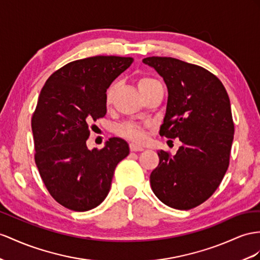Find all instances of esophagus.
I'll list each match as a JSON object with an SVG mask.
<instances>
[{
	"instance_id": "esophagus-1",
	"label": "esophagus",
	"mask_w": 260,
	"mask_h": 260,
	"mask_svg": "<svg viewBox=\"0 0 260 260\" xmlns=\"http://www.w3.org/2000/svg\"><path fill=\"white\" fill-rule=\"evenodd\" d=\"M129 149H131V151H143L144 150V148L142 147V146H139V145H136V144H129Z\"/></svg>"
}]
</instances>
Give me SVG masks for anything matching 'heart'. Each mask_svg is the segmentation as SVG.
<instances>
[{"label":"heart","instance_id":"obj_1","mask_svg":"<svg viewBox=\"0 0 260 260\" xmlns=\"http://www.w3.org/2000/svg\"><path fill=\"white\" fill-rule=\"evenodd\" d=\"M159 84L158 81H156L155 79H151L148 77H142L139 78L137 85L138 89L141 92L147 90L150 86ZM117 84L113 83L110 88L106 91L105 94V103L106 105H111L113 102V99H114L115 92H116ZM149 128V125H141L134 122H124L122 124H119L116 127V133L117 135L122 136L126 139H129L132 142L135 143H141L146 138V134H147V129Z\"/></svg>","mask_w":260,"mask_h":260}]
</instances>
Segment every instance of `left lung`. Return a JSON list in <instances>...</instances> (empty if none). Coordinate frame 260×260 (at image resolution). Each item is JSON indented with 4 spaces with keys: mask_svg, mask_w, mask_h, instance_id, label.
Returning <instances> with one entry per match:
<instances>
[{
    "mask_svg": "<svg viewBox=\"0 0 260 260\" xmlns=\"http://www.w3.org/2000/svg\"><path fill=\"white\" fill-rule=\"evenodd\" d=\"M143 62L168 89L159 134L182 143L174 157L158 151L151 190L170 208L193 209L214 193L229 168L234 138L229 94L219 79L200 66L171 57H147Z\"/></svg>",
    "mask_w": 260,
    "mask_h": 260,
    "instance_id": "obj_1",
    "label": "left lung"
}]
</instances>
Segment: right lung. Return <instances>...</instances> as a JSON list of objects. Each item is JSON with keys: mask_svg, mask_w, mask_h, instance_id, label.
<instances>
[{"mask_svg": "<svg viewBox=\"0 0 260 260\" xmlns=\"http://www.w3.org/2000/svg\"><path fill=\"white\" fill-rule=\"evenodd\" d=\"M134 61L95 56L67 63L48 78L31 117L35 162L50 196L64 208L84 212L109 194L117 164L129 154L124 139L112 137L89 150L93 121L106 114L111 83Z\"/></svg>", "mask_w": 260, "mask_h": 260, "instance_id": "1", "label": "right lung"}]
</instances>
